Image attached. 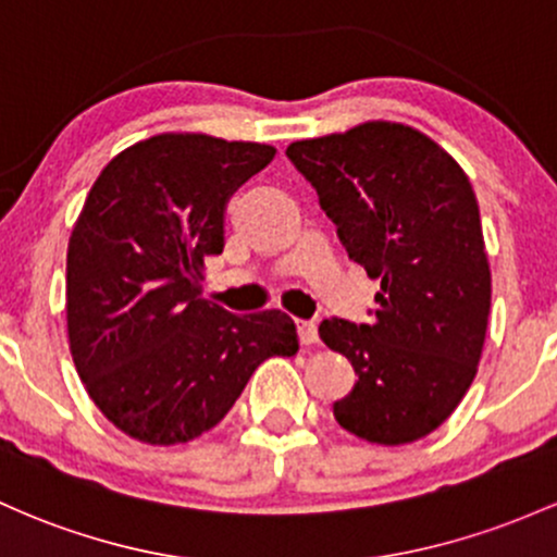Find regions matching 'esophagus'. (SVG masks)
<instances>
[{
    "label": "esophagus",
    "mask_w": 557,
    "mask_h": 557,
    "mask_svg": "<svg viewBox=\"0 0 557 557\" xmlns=\"http://www.w3.org/2000/svg\"><path fill=\"white\" fill-rule=\"evenodd\" d=\"M296 330H298V341H301L304 346H311V344H317V341H320V333H317V322L314 320H298Z\"/></svg>",
    "instance_id": "esophagus-1"
}]
</instances>
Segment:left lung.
I'll list each match as a JSON object with an SVG mask.
<instances>
[{"label":"left lung","mask_w":557,"mask_h":557,"mask_svg":"<svg viewBox=\"0 0 557 557\" xmlns=\"http://www.w3.org/2000/svg\"><path fill=\"white\" fill-rule=\"evenodd\" d=\"M285 156L317 189L348 259L381 280L370 325H320L357 372L335 420L372 444L418 442L460 405L486 338L492 272L473 187L449 152L391 121L301 139Z\"/></svg>","instance_id":"1"}]
</instances>
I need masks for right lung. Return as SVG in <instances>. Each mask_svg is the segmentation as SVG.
I'll return each instance as SVG.
<instances>
[{
  "label": "right lung",
  "instance_id": "right-lung-1",
  "mask_svg": "<svg viewBox=\"0 0 557 557\" xmlns=\"http://www.w3.org/2000/svg\"><path fill=\"white\" fill-rule=\"evenodd\" d=\"M274 158L259 143L158 134L100 171L69 243L65 311L78 377L126 436L185 444L211 431L269 357L298 351L280 309L200 298L237 187Z\"/></svg>",
  "mask_w": 557,
  "mask_h": 557
}]
</instances>
